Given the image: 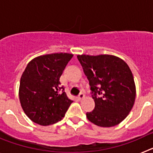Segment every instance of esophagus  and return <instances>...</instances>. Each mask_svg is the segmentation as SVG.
<instances>
[{"mask_svg": "<svg viewBox=\"0 0 153 153\" xmlns=\"http://www.w3.org/2000/svg\"><path fill=\"white\" fill-rule=\"evenodd\" d=\"M85 97V95H84V93H79V97H78V99H79V100H83V98H84Z\"/></svg>", "mask_w": 153, "mask_h": 153, "instance_id": "1", "label": "esophagus"}]
</instances>
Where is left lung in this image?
<instances>
[{"label": "left lung", "instance_id": "1", "mask_svg": "<svg viewBox=\"0 0 153 153\" xmlns=\"http://www.w3.org/2000/svg\"><path fill=\"white\" fill-rule=\"evenodd\" d=\"M90 82L95 108L86 117L101 127L118 125L129 115L136 100V84L127 63L109 54L77 55Z\"/></svg>", "mask_w": 153, "mask_h": 153}]
</instances>
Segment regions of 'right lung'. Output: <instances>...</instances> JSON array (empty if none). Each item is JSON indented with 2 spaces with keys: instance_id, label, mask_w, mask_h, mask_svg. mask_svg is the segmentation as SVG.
<instances>
[{
  "instance_id": "right-lung-1",
  "label": "right lung",
  "mask_w": 153,
  "mask_h": 153,
  "mask_svg": "<svg viewBox=\"0 0 153 153\" xmlns=\"http://www.w3.org/2000/svg\"><path fill=\"white\" fill-rule=\"evenodd\" d=\"M73 56L67 53L41 55L27 65L21 75L19 99L25 114L35 123L46 126L65 117L73 101L60 87V77Z\"/></svg>"
}]
</instances>
